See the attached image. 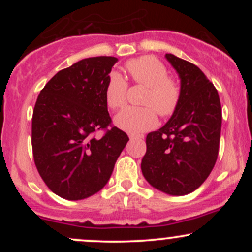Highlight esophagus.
Masks as SVG:
<instances>
[{
	"instance_id": "obj_1",
	"label": "esophagus",
	"mask_w": 252,
	"mask_h": 252,
	"mask_svg": "<svg viewBox=\"0 0 252 252\" xmlns=\"http://www.w3.org/2000/svg\"><path fill=\"white\" fill-rule=\"evenodd\" d=\"M130 140H136V138H143L142 135H135V134H129Z\"/></svg>"
}]
</instances>
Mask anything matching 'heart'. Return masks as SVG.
<instances>
[{"label":"heart","instance_id":"heart-1","mask_svg":"<svg viewBox=\"0 0 252 252\" xmlns=\"http://www.w3.org/2000/svg\"><path fill=\"white\" fill-rule=\"evenodd\" d=\"M126 71L135 83L148 88L144 94L142 104L146 106H128L118 112L115 124L129 134H142L158 124V114L168 117L174 114L181 98L180 84L168 77V70L162 62L152 56H143L131 59L126 63ZM126 79L117 72H111L108 77L104 97L110 109L122 108L126 99Z\"/></svg>","mask_w":252,"mask_h":252}]
</instances>
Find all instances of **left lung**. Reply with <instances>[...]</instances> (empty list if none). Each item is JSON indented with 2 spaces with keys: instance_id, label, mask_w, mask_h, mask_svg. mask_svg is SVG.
<instances>
[{
  "instance_id": "left-lung-1",
  "label": "left lung",
  "mask_w": 252,
  "mask_h": 252,
  "mask_svg": "<svg viewBox=\"0 0 252 252\" xmlns=\"http://www.w3.org/2000/svg\"><path fill=\"white\" fill-rule=\"evenodd\" d=\"M166 59L180 78V103L162 128L147 135L141 169L154 189L186 195L201 186L216 164L221 106L218 91L198 66L170 53Z\"/></svg>"
}]
</instances>
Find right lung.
Instances as JSON below:
<instances>
[{
	"instance_id": "obj_1",
	"label": "right lung",
	"mask_w": 252,
	"mask_h": 252,
	"mask_svg": "<svg viewBox=\"0 0 252 252\" xmlns=\"http://www.w3.org/2000/svg\"><path fill=\"white\" fill-rule=\"evenodd\" d=\"M115 57H94L59 71L40 91L32 120L34 162L47 187L67 200L108 184L128 135L112 126L104 97Z\"/></svg>"
}]
</instances>
